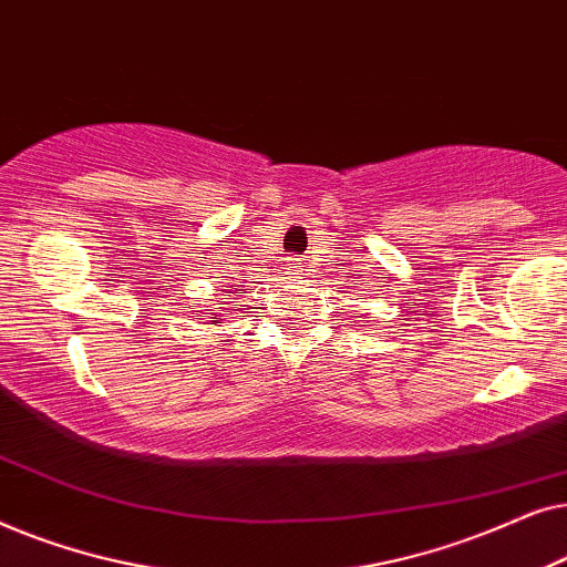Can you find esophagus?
<instances>
[{"instance_id":"obj_1","label":"esophagus","mask_w":567,"mask_h":567,"mask_svg":"<svg viewBox=\"0 0 567 567\" xmlns=\"http://www.w3.org/2000/svg\"><path fill=\"white\" fill-rule=\"evenodd\" d=\"M286 274L291 278H299L305 274V262H301V258H286Z\"/></svg>"}]
</instances>
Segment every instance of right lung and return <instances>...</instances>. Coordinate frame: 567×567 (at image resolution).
Listing matches in <instances>:
<instances>
[{"mask_svg": "<svg viewBox=\"0 0 567 567\" xmlns=\"http://www.w3.org/2000/svg\"><path fill=\"white\" fill-rule=\"evenodd\" d=\"M224 291H227V297H231V293H235L231 289H224ZM200 317H204V315H200ZM200 317H196V320H200ZM212 322H219V315L212 317Z\"/></svg>", "mask_w": 567, "mask_h": 567, "instance_id": "add662e5", "label": "right lung"}]
</instances>
